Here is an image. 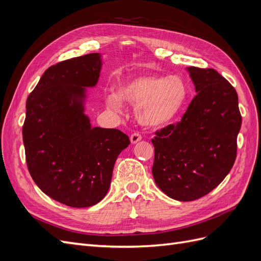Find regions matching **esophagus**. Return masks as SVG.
<instances>
[{
  "label": "esophagus",
  "mask_w": 261,
  "mask_h": 261,
  "mask_svg": "<svg viewBox=\"0 0 261 261\" xmlns=\"http://www.w3.org/2000/svg\"><path fill=\"white\" fill-rule=\"evenodd\" d=\"M139 140H141V136L139 135L138 133H134L133 135H130V143L134 145V144H136V143H138Z\"/></svg>",
  "instance_id": "obj_1"
}]
</instances>
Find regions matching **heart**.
Returning <instances> with one entry per match:
<instances>
[{
    "label": "heart",
    "instance_id": "heart-1",
    "mask_svg": "<svg viewBox=\"0 0 261 261\" xmlns=\"http://www.w3.org/2000/svg\"><path fill=\"white\" fill-rule=\"evenodd\" d=\"M188 97L189 88L183 77L143 74L118 83L116 92H110L106 100L114 110H120L123 102L136 105L138 123L144 127L160 128L179 115Z\"/></svg>",
    "mask_w": 261,
    "mask_h": 261
}]
</instances>
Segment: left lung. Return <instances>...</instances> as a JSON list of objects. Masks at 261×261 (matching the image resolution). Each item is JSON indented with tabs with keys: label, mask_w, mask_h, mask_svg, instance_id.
Here are the masks:
<instances>
[{
	"label": "left lung",
	"mask_w": 261,
	"mask_h": 261,
	"mask_svg": "<svg viewBox=\"0 0 261 261\" xmlns=\"http://www.w3.org/2000/svg\"><path fill=\"white\" fill-rule=\"evenodd\" d=\"M197 94L177 124L155 133L152 175L178 201L198 199L231 171L242 116L236 90L212 68L186 67Z\"/></svg>",
	"instance_id": "obj_1"
}]
</instances>
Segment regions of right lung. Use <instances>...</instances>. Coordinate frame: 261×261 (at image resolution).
<instances>
[{"instance_id":"add662e5","label":"right lung","mask_w":261,"mask_h":261,"mask_svg":"<svg viewBox=\"0 0 261 261\" xmlns=\"http://www.w3.org/2000/svg\"><path fill=\"white\" fill-rule=\"evenodd\" d=\"M103 61L90 53L45 70L26 102L22 140L31 177L52 199L87 208L107 195L115 161L129 145L126 134L93 127L87 88L97 86Z\"/></svg>"}]
</instances>
